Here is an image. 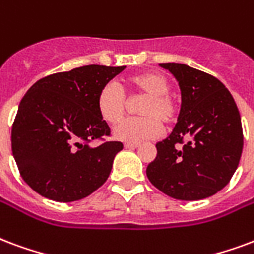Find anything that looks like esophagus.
I'll list each match as a JSON object with an SVG mask.
<instances>
[{"label": "esophagus", "instance_id": "1", "mask_svg": "<svg viewBox=\"0 0 254 254\" xmlns=\"http://www.w3.org/2000/svg\"><path fill=\"white\" fill-rule=\"evenodd\" d=\"M138 146V144H132V142H125V148L127 149H134V148H137Z\"/></svg>", "mask_w": 254, "mask_h": 254}]
</instances>
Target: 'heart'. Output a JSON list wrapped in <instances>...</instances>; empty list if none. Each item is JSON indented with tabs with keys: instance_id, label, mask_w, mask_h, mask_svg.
Returning a JSON list of instances; mask_svg holds the SVG:
<instances>
[{
	"instance_id": "heart-1",
	"label": "heart",
	"mask_w": 254,
	"mask_h": 254,
	"mask_svg": "<svg viewBox=\"0 0 254 254\" xmlns=\"http://www.w3.org/2000/svg\"><path fill=\"white\" fill-rule=\"evenodd\" d=\"M127 95L142 98L137 112L142 117L127 120L114 129V137L127 142H140L159 137L163 125H172L179 116V105L170 95V82L159 72L133 75L124 82ZM127 98L117 84L106 83L99 90L97 109L103 121L117 124L127 113Z\"/></svg>"
}]
</instances>
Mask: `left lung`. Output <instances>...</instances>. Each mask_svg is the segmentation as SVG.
<instances>
[{
  "label": "left lung",
  "instance_id": "obj_1",
  "mask_svg": "<svg viewBox=\"0 0 254 254\" xmlns=\"http://www.w3.org/2000/svg\"><path fill=\"white\" fill-rule=\"evenodd\" d=\"M160 65L179 82L182 108L172 133L156 144L157 156L146 167V176L171 198H208L230 182L241 159L237 105L213 75L182 63Z\"/></svg>",
  "mask_w": 254,
  "mask_h": 254
}]
</instances>
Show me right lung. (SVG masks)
<instances>
[{
    "instance_id": "1",
    "label": "right lung",
    "mask_w": 254,
    "mask_h": 254,
    "mask_svg": "<svg viewBox=\"0 0 254 254\" xmlns=\"http://www.w3.org/2000/svg\"><path fill=\"white\" fill-rule=\"evenodd\" d=\"M121 67L90 64L41 78L20 102L12 127V152L24 182L56 202L79 200L106 182L124 145L93 140L110 136L99 116V90Z\"/></svg>"
}]
</instances>
